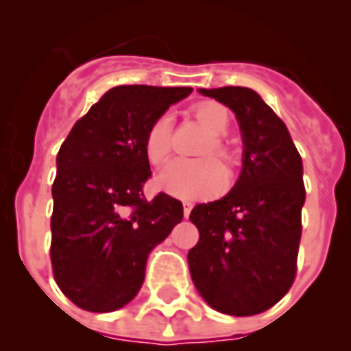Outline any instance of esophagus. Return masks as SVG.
Listing matches in <instances>:
<instances>
[{
	"label": "esophagus",
	"instance_id": "esophagus-1",
	"mask_svg": "<svg viewBox=\"0 0 351 351\" xmlns=\"http://www.w3.org/2000/svg\"><path fill=\"white\" fill-rule=\"evenodd\" d=\"M191 208H193V206H191V202H184V204H182V213H184V218L190 217Z\"/></svg>",
	"mask_w": 351,
	"mask_h": 351
}]
</instances>
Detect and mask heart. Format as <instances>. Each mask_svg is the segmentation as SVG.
I'll return each mask as SVG.
<instances>
[{
	"mask_svg": "<svg viewBox=\"0 0 351 351\" xmlns=\"http://www.w3.org/2000/svg\"><path fill=\"white\" fill-rule=\"evenodd\" d=\"M191 115L209 133L202 143L200 156H217L223 163L234 161V149L221 134L229 130V112L213 101H204L191 108ZM143 151L152 165H161L172 151V121L169 115H160L149 125L143 138ZM227 173L213 158L202 160H173L158 176V186L179 199H204L223 190Z\"/></svg>",
	"mask_w": 351,
	"mask_h": 351,
	"instance_id": "1",
	"label": "heart"
}]
</instances>
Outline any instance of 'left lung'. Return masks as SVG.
I'll return each instance as SVG.
<instances>
[{
  "mask_svg": "<svg viewBox=\"0 0 351 351\" xmlns=\"http://www.w3.org/2000/svg\"><path fill=\"white\" fill-rule=\"evenodd\" d=\"M236 113L243 169L223 199L190 213L199 241L188 252L191 280L218 313L254 316L293 286L305 202L302 158L286 124L245 86L200 88Z\"/></svg>",
  "mask_w": 351,
  "mask_h": 351,
  "instance_id": "1",
  "label": "left lung"
}]
</instances>
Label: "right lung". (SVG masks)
<instances>
[{
    "label": "right lung",
    "mask_w": 351,
    "mask_h": 351,
    "mask_svg": "<svg viewBox=\"0 0 351 351\" xmlns=\"http://www.w3.org/2000/svg\"><path fill=\"white\" fill-rule=\"evenodd\" d=\"M190 86L121 85L74 124L56 156L51 215L53 277L69 300L112 313L133 300L149 252L182 220L181 200L143 197L149 125Z\"/></svg>",
    "instance_id": "obj_1"
}]
</instances>
